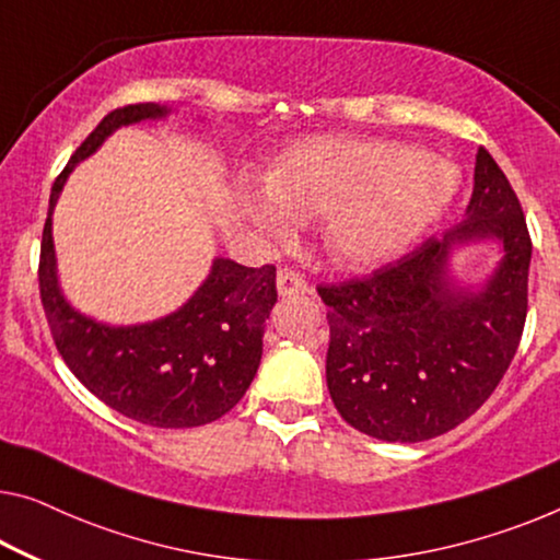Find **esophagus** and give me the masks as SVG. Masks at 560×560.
<instances>
[{
    "label": "esophagus",
    "mask_w": 560,
    "mask_h": 560,
    "mask_svg": "<svg viewBox=\"0 0 560 560\" xmlns=\"http://www.w3.org/2000/svg\"><path fill=\"white\" fill-rule=\"evenodd\" d=\"M277 291L279 296H299V294H306L308 283L304 281V277H299L296 271L281 269L277 277Z\"/></svg>",
    "instance_id": "obj_1"
}]
</instances>
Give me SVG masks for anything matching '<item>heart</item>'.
Listing matches in <instances>:
<instances>
[{"label": "heart", "instance_id": "obj_1", "mask_svg": "<svg viewBox=\"0 0 560 560\" xmlns=\"http://www.w3.org/2000/svg\"><path fill=\"white\" fill-rule=\"evenodd\" d=\"M271 200H248L258 229L289 236L291 221L324 215L322 241L334 264L366 269L405 254L460 190L453 165L424 150L374 140H306L266 171Z\"/></svg>", "mask_w": 560, "mask_h": 560}]
</instances>
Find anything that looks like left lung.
I'll return each instance as SVG.
<instances>
[{"mask_svg": "<svg viewBox=\"0 0 560 560\" xmlns=\"http://www.w3.org/2000/svg\"><path fill=\"white\" fill-rule=\"evenodd\" d=\"M482 240L501 246L497 269L475 288L457 282L452 254ZM530 252L518 196L480 148L457 226L372 277L319 287L329 306L327 387L339 415L385 442H422L467 420L518 349Z\"/></svg>", "mask_w": 560, "mask_h": 560, "instance_id": "1", "label": "left lung"}]
</instances>
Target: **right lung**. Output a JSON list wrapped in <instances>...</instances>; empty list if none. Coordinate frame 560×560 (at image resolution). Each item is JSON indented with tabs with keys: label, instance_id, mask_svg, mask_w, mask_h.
Returning <instances> with one entry per match:
<instances>
[{
	"label": "right lung",
	"instance_id": "add662e5",
	"mask_svg": "<svg viewBox=\"0 0 560 560\" xmlns=\"http://www.w3.org/2000/svg\"><path fill=\"white\" fill-rule=\"evenodd\" d=\"M168 105L143 103L100 120L57 175L42 231L39 296L65 364L97 399L150 428H200L236 407L261 362L264 327L277 304V269L215 256L186 304L143 324L97 322L67 302L57 277L52 213L74 165L125 125L165 120Z\"/></svg>",
	"mask_w": 560,
	"mask_h": 560
}]
</instances>
